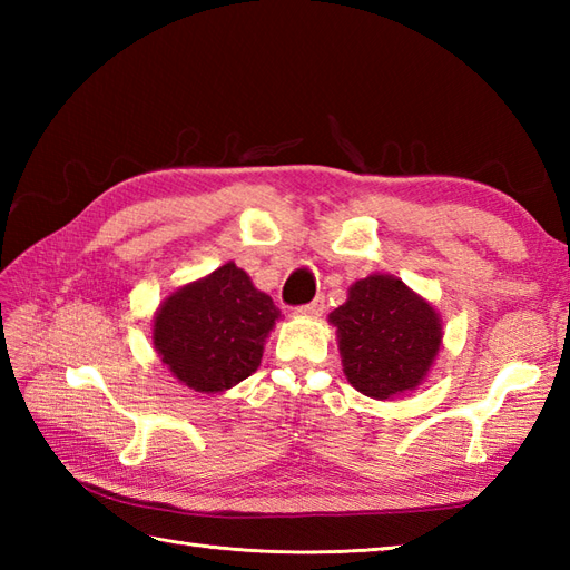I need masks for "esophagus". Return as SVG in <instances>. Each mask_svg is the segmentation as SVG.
Wrapping results in <instances>:
<instances>
[{"mask_svg": "<svg viewBox=\"0 0 570 570\" xmlns=\"http://www.w3.org/2000/svg\"><path fill=\"white\" fill-rule=\"evenodd\" d=\"M323 308H325V298H323V296H318V298H313L311 304L301 306V308H298V313H301V316H321Z\"/></svg>", "mask_w": 570, "mask_h": 570, "instance_id": "esophagus-1", "label": "esophagus"}]
</instances>
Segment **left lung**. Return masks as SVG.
<instances>
[{
  "label": "left lung",
  "instance_id": "1",
  "mask_svg": "<svg viewBox=\"0 0 570 570\" xmlns=\"http://www.w3.org/2000/svg\"><path fill=\"white\" fill-rule=\"evenodd\" d=\"M331 323L341 337L347 382L372 399L416 390L441 345L435 311L384 274L360 278Z\"/></svg>",
  "mask_w": 570,
  "mask_h": 570
}]
</instances>
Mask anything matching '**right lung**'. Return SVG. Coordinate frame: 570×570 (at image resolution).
<instances>
[{"instance_id":"obj_1","label":"right lung","mask_w":570,"mask_h":570,"mask_svg":"<svg viewBox=\"0 0 570 570\" xmlns=\"http://www.w3.org/2000/svg\"><path fill=\"white\" fill-rule=\"evenodd\" d=\"M278 318L274 301L227 262L164 301L154 321V345L190 390L225 392L259 367L264 337Z\"/></svg>"}]
</instances>
